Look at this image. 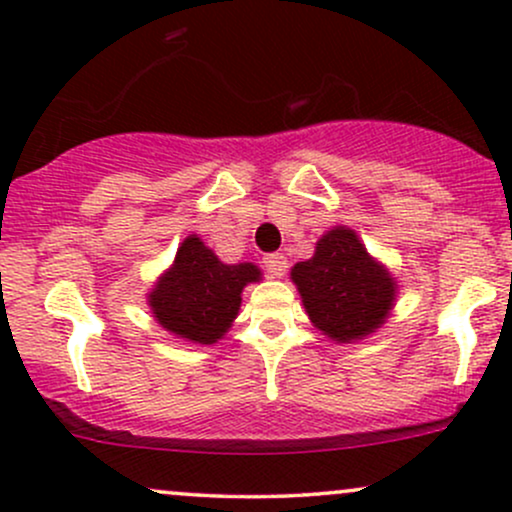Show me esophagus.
<instances>
[{"mask_svg":"<svg viewBox=\"0 0 512 512\" xmlns=\"http://www.w3.org/2000/svg\"><path fill=\"white\" fill-rule=\"evenodd\" d=\"M264 269H267L269 276H274V279H281V276L286 274V267H289V260H286L281 252H272V255H264Z\"/></svg>","mask_w":512,"mask_h":512,"instance_id":"1","label":"esophagus"}]
</instances>
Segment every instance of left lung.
Returning <instances> with one entry per match:
<instances>
[{
  "label": "left lung",
  "mask_w": 512,
  "mask_h": 512,
  "mask_svg": "<svg viewBox=\"0 0 512 512\" xmlns=\"http://www.w3.org/2000/svg\"><path fill=\"white\" fill-rule=\"evenodd\" d=\"M305 313L334 342L368 337L390 315L397 281L375 262L351 228L337 226L317 240L315 255L291 269Z\"/></svg>",
  "instance_id": "1"
}]
</instances>
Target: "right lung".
I'll return each mask as SVG.
<instances>
[{"mask_svg": "<svg viewBox=\"0 0 512 512\" xmlns=\"http://www.w3.org/2000/svg\"><path fill=\"white\" fill-rule=\"evenodd\" d=\"M262 272L252 262L223 264L197 236L182 240L173 267L149 293L151 313L163 330L195 344H214L240 310V293Z\"/></svg>", "mask_w": 512, "mask_h": 512, "instance_id": "1", "label": "right lung"}]
</instances>
